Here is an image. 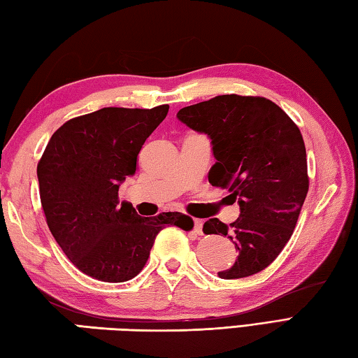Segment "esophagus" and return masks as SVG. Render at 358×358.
<instances>
[{
  "instance_id": "obj_1",
  "label": "esophagus",
  "mask_w": 358,
  "mask_h": 358,
  "mask_svg": "<svg viewBox=\"0 0 358 358\" xmlns=\"http://www.w3.org/2000/svg\"><path fill=\"white\" fill-rule=\"evenodd\" d=\"M201 229H203V220L194 219V231H196L197 235H201Z\"/></svg>"
}]
</instances>
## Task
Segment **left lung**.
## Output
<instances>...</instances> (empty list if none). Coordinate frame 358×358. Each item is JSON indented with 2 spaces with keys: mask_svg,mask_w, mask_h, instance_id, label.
<instances>
[{
  "mask_svg": "<svg viewBox=\"0 0 358 358\" xmlns=\"http://www.w3.org/2000/svg\"><path fill=\"white\" fill-rule=\"evenodd\" d=\"M177 117L210 136L217 162L208 180L241 208L230 225L219 219L203 224L205 235L229 236L238 250L235 264L217 275L231 280L266 269L289 241L308 192L301 129L264 96L217 95Z\"/></svg>",
  "mask_w": 358,
  "mask_h": 358,
  "instance_id": "8db88e82",
  "label": "left lung"
}]
</instances>
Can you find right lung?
Returning <instances> with one entry per match:
<instances>
[{
	"label": "right lung",
	"mask_w": 358,
	"mask_h": 358,
	"mask_svg": "<svg viewBox=\"0 0 358 358\" xmlns=\"http://www.w3.org/2000/svg\"><path fill=\"white\" fill-rule=\"evenodd\" d=\"M169 105L152 109L103 108L67 120L51 136L37 164L48 229L67 258L101 282L131 280L144 269L166 225L194 227L181 213L142 217L119 205V186Z\"/></svg>",
	"instance_id": "right-lung-1"
}]
</instances>
